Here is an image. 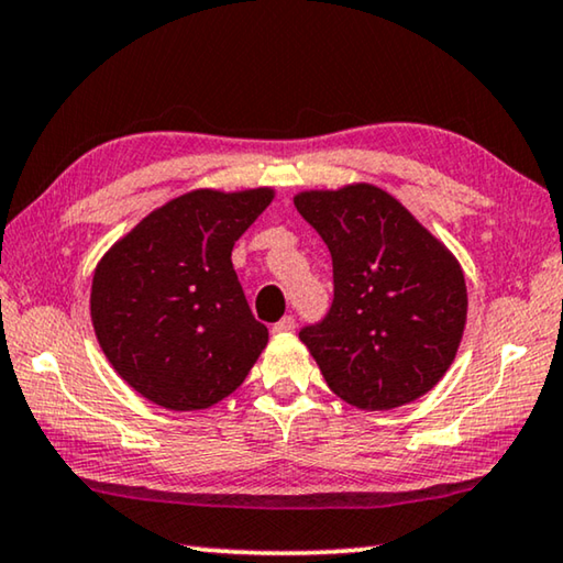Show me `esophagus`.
Segmentation results:
<instances>
[{
    "instance_id": "obj_1",
    "label": "esophagus",
    "mask_w": 563,
    "mask_h": 563,
    "mask_svg": "<svg viewBox=\"0 0 563 563\" xmlns=\"http://www.w3.org/2000/svg\"><path fill=\"white\" fill-rule=\"evenodd\" d=\"M292 330H296V318L292 316H285L273 325V333H292Z\"/></svg>"
}]
</instances>
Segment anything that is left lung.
Wrapping results in <instances>:
<instances>
[{"label":"left lung","instance_id":"8db88e82","mask_svg":"<svg viewBox=\"0 0 563 563\" xmlns=\"http://www.w3.org/2000/svg\"><path fill=\"white\" fill-rule=\"evenodd\" d=\"M296 208L333 257V302L300 328L335 396L390 410L428 394L456 358L466 283L453 255L388 192H300Z\"/></svg>","mask_w":563,"mask_h":563}]
</instances>
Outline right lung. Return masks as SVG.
Here are the masks:
<instances>
[{
	"label": "right lung",
	"instance_id": "obj_1",
	"mask_svg": "<svg viewBox=\"0 0 563 563\" xmlns=\"http://www.w3.org/2000/svg\"><path fill=\"white\" fill-rule=\"evenodd\" d=\"M273 190H195L169 200L97 265L92 323L107 361L132 388L173 410L218 404L267 343L233 267L235 240Z\"/></svg>",
	"mask_w": 563,
	"mask_h": 563
}]
</instances>
